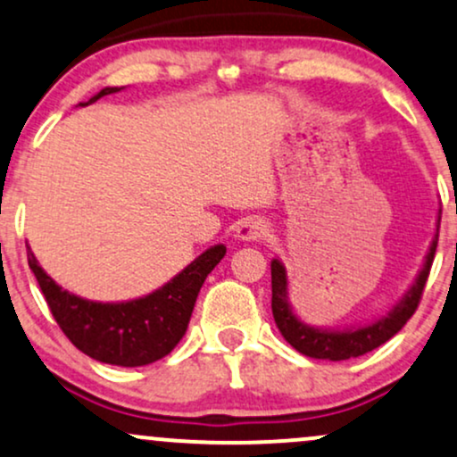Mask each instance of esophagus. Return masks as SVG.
<instances>
[{"label":"esophagus","instance_id":"obj_1","mask_svg":"<svg viewBox=\"0 0 457 457\" xmlns=\"http://www.w3.org/2000/svg\"><path fill=\"white\" fill-rule=\"evenodd\" d=\"M268 234V223L260 217H246L245 221H240L238 229H236V238L245 240V243H255L262 240Z\"/></svg>","mask_w":457,"mask_h":457}]
</instances>
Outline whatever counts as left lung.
<instances>
[{"mask_svg": "<svg viewBox=\"0 0 457 457\" xmlns=\"http://www.w3.org/2000/svg\"><path fill=\"white\" fill-rule=\"evenodd\" d=\"M438 225H441V211H438L436 219V234H434L426 257H423L421 270L417 272L415 281L404 291L403 298L395 302L386 315L372 319L368 323H360V326L321 328L311 326V323H306L304 319L298 317V312L294 311V306L289 302V278L287 270H285V263L278 257H274L270 262L272 315L274 321H277L278 332L283 334V338L295 351H300L306 357H315V360L343 361L381 347L383 343H387L389 338L395 337L404 328V323L413 317L417 304H420L423 285L428 281V274H430V266L434 262V253H436Z\"/></svg>", "mask_w": 457, "mask_h": 457, "instance_id": "obj_1", "label": "left lung"}]
</instances>
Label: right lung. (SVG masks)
Returning a JSON list of instances; mask_svg holds the SVG:
<instances>
[{"label": "right lung", "instance_id": "obj_1", "mask_svg": "<svg viewBox=\"0 0 457 457\" xmlns=\"http://www.w3.org/2000/svg\"><path fill=\"white\" fill-rule=\"evenodd\" d=\"M123 89L125 87H104L89 102H80L79 106H89L100 97ZM225 251V245L208 246L159 289L123 302L87 300L63 289L44 272L31 246L27 249V260L54 321L76 349L104 364L136 368L162 360L180 343L200 287L223 260Z\"/></svg>", "mask_w": 457, "mask_h": 457}]
</instances>
